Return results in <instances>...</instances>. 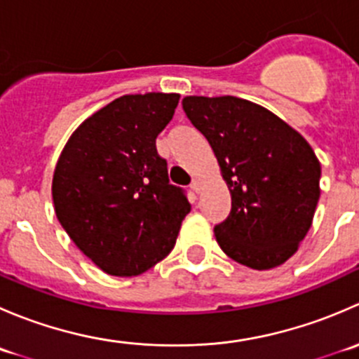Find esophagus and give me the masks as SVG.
<instances>
[{
  "label": "esophagus",
  "mask_w": 359,
  "mask_h": 359,
  "mask_svg": "<svg viewBox=\"0 0 359 359\" xmlns=\"http://www.w3.org/2000/svg\"><path fill=\"white\" fill-rule=\"evenodd\" d=\"M201 186H203V182L200 179H194L193 180V184H191V189L194 191V193H200L201 191Z\"/></svg>",
  "instance_id": "1"
}]
</instances>
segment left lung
I'll use <instances>...</instances> for the list:
<instances>
[{
    "instance_id": "obj_1",
    "label": "left lung",
    "mask_w": 359,
    "mask_h": 359,
    "mask_svg": "<svg viewBox=\"0 0 359 359\" xmlns=\"http://www.w3.org/2000/svg\"><path fill=\"white\" fill-rule=\"evenodd\" d=\"M231 193V213L215 226L227 257L257 271L287 262L306 238L321 165L297 130L266 107L233 95L184 97Z\"/></svg>"
}]
</instances>
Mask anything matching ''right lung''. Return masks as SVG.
<instances>
[{
  "instance_id": "obj_1",
  "label": "right lung",
  "mask_w": 359,
  "mask_h": 359,
  "mask_svg": "<svg viewBox=\"0 0 359 359\" xmlns=\"http://www.w3.org/2000/svg\"><path fill=\"white\" fill-rule=\"evenodd\" d=\"M179 99V93L151 92L112 100L72 132L57 161V219L111 276H137L156 266L175 247L191 212L156 151V137Z\"/></svg>"
}]
</instances>
